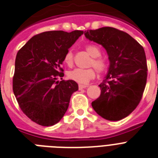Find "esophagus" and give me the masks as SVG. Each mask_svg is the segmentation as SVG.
<instances>
[{"label":"esophagus","instance_id":"34e87169","mask_svg":"<svg viewBox=\"0 0 158 158\" xmlns=\"http://www.w3.org/2000/svg\"><path fill=\"white\" fill-rule=\"evenodd\" d=\"M88 85H79V89H85V88H87Z\"/></svg>","mask_w":158,"mask_h":158}]
</instances>
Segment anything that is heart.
<instances>
[{"mask_svg":"<svg viewBox=\"0 0 158 158\" xmlns=\"http://www.w3.org/2000/svg\"><path fill=\"white\" fill-rule=\"evenodd\" d=\"M85 51L90 55L92 60L90 61V65H93L98 73H104L107 69V62L105 58L100 57V50L99 47L93 44L85 46ZM64 62L67 65H72L73 64V55L71 51H67L64 56ZM96 73L93 69H81L76 68L68 72V77L73 81L81 84H86L90 80L95 77Z\"/></svg>","mask_w":158,"mask_h":158,"instance_id":"heart-1","label":"heart"}]
</instances>
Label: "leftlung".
<instances>
[{
	"instance_id": "obj_1",
	"label": "left lung",
	"mask_w": 158,
	"mask_h": 158,
	"mask_svg": "<svg viewBox=\"0 0 158 158\" xmlns=\"http://www.w3.org/2000/svg\"><path fill=\"white\" fill-rule=\"evenodd\" d=\"M88 40L106 50L110 62L101 93L92 102L99 115L118 121L129 115L139 105L147 79V65L143 47L126 32L104 27L85 31Z\"/></svg>"
}]
</instances>
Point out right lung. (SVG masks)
I'll use <instances>...</instances> for the list:
<instances>
[{
    "label": "right lung",
    "instance_id": "add662e5",
    "mask_svg": "<svg viewBox=\"0 0 158 158\" xmlns=\"http://www.w3.org/2000/svg\"><path fill=\"white\" fill-rule=\"evenodd\" d=\"M83 31H51L38 34L16 54L12 89L22 111L44 127L58 123L78 90L74 81H58L64 76L61 65L69 48Z\"/></svg>",
    "mask_w": 158,
    "mask_h": 158
}]
</instances>
